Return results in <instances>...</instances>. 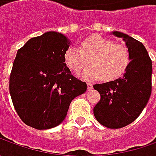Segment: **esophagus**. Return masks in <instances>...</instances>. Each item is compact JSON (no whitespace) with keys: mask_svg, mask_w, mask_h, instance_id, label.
I'll return each instance as SVG.
<instances>
[{"mask_svg":"<svg viewBox=\"0 0 156 156\" xmlns=\"http://www.w3.org/2000/svg\"><path fill=\"white\" fill-rule=\"evenodd\" d=\"M87 89L88 90H90V89H92L93 88V84H91V83H87Z\"/></svg>","mask_w":156,"mask_h":156,"instance_id":"obj_1","label":"esophagus"}]
</instances>
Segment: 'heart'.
Here are the masks:
<instances>
[{"label": "heart", "mask_w": 156, "mask_h": 156, "mask_svg": "<svg viewBox=\"0 0 156 156\" xmlns=\"http://www.w3.org/2000/svg\"><path fill=\"white\" fill-rule=\"evenodd\" d=\"M87 58L92 65L81 74L87 81L101 76L107 81L115 79L125 71L129 62V51L125 46L96 34L82 40L80 48L71 46L64 54L66 65L75 73L87 64Z\"/></svg>", "instance_id": "1"}]
</instances>
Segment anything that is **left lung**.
Segmentation results:
<instances>
[{"mask_svg":"<svg viewBox=\"0 0 156 156\" xmlns=\"http://www.w3.org/2000/svg\"><path fill=\"white\" fill-rule=\"evenodd\" d=\"M110 34L123 40L130 62L120 78L94 85L101 94L94 115L105 127L120 129L133 122L146 107L151 95L153 70L151 59L141 42L119 31Z\"/></svg>","mask_w":156,"mask_h":156,"instance_id":"8db88e82","label":"left lung"}]
</instances>
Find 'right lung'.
Wrapping results in <instances>:
<instances>
[{"label":"right lung","mask_w":156,"mask_h":156,"mask_svg":"<svg viewBox=\"0 0 156 156\" xmlns=\"http://www.w3.org/2000/svg\"><path fill=\"white\" fill-rule=\"evenodd\" d=\"M71 44L62 34L48 31L28 40L17 51L9 92L18 115L34 129H48L62 122L71 101L87 90L64 62Z\"/></svg>","instance_id":"1"}]
</instances>
